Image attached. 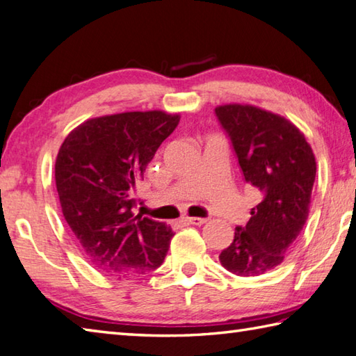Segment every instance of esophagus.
<instances>
[{
    "mask_svg": "<svg viewBox=\"0 0 356 356\" xmlns=\"http://www.w3.org/2000/svg\"><path fill=\"white\" fill-rule=\"evenodd\" d=\"M207 220L208 219H204V218H184V222L191 225H204Z\"/></svg>",
    "mask_w": 356,
    "mask_h": 356,
    "instance_id": "obj_1",
    "label": "esophagus"
}]
</instances>
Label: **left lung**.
Listing matches in <instances>:
<instances>
[{
	"mask_svg": "<svg viewBox=\"0 0 356 356\" xmlns=\"http://www.w3.org/2000/svg\"><path fill=\"white\" fill-rule=\"evenodd\" d=\"M245 182L261 191L245 227L219 254L228 271L259 276L280 266L302 232L316 176L315 154L293 123L252 104L216 108Z\"/></svg>",
	"mask_w": 356,
	"mask_h": 356,
	"instance_id": "obj_1",
	"label": "left lung"
}]
</instances>
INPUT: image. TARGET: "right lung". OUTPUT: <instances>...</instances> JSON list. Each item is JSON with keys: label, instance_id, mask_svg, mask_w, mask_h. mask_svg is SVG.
Here are the masks:
<instances>
[{"label": "right lung", "instance_id": "1", "mask_svg": "<svg viewBox=\"0 0 356 356\" xmlns=\"http://www.w3.org/2000/svg\"><path fill=\"white\" fill-rule=\"evenodd\" d=\"M179 114L134 111L89 118L69 132L55 160L61 211L83 253L113 277H136L162 266L172 229L134 216L136 184Z\"/></svg>", "mask_w": 356, "mask_h": 356}]
</instances>
